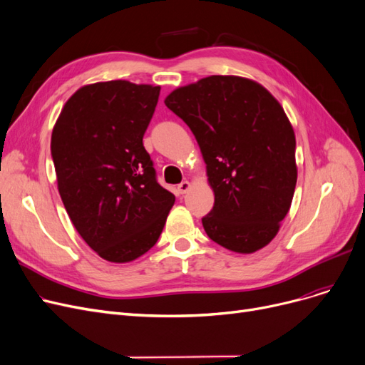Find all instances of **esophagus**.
Segmentation results:
<instances>
[{
  "instance_id": "esophagus-1",
  "label": "esophagus",
  "mask_w": 365,
  "mask_h": 365,
  "mask_svg": "<svg viewBox=\"0 0 365 365\" xmlns=\"http://www.w3.org/2000/svg\"><path fill=\"white\" fill-rule=\"evenodd\" d=\"M189 189H191V183H189L187 180H185V182H182V183H179L178 185V191L180 192V194H186Z\"/></svg>"
}]
</instances>
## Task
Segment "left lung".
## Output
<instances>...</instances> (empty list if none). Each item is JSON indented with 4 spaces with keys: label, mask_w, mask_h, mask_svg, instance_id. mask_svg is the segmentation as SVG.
Wrapping results in <instances>:
<instances>
[{
    "label": "left lung",
    "mask_w": 365,
    "mask_h": 365,
    "mask_svg": "<svg viewBox=\"0 0 365 365\" xmlns=\"http://www.w3.org/2000/svg\"><path fill=\"white\" fill-rule=\"evenodd\" d=\"M164 103L191 128L202 153L215 192L204 231L237 253L267 246L297 185L295 134L280 103L239 76L204 77L174 89Z\"/></svg>",
    "instance_id": "obj_1"
}]
</instances>
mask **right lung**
I'll return each mask as SVG.
<instances>
[{
    "instance_id": "right-lung-1",
    "label": "right lung",
    "mask_w": 365,
    "mask_h": 365,
    "mask_svg": "<svg viewBox=\"0 0 365 365\" xmlns=\"http://www.w3.org/2000/svg\"><path fill=\"white\" fill-rule=\"evenodd\" d=\"M160 86L110 81L77 89L53 126L58 191L77 232L110 262L155 246L174 195L156 182L143 135Z\"/></svg>"
}]
</instances>
